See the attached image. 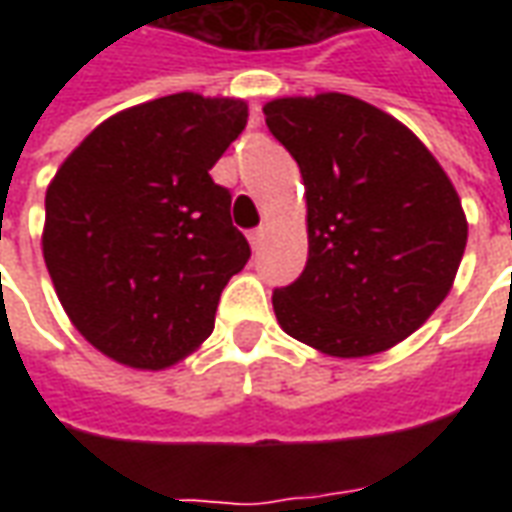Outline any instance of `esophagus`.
<instances>
[{
    "label": "esophagus",
    "instance_id": "34e87169",
    "mask_svg": "<svg viewBox=\"0 0 512 512\" xmlns=\"http://www.w3.org/2000/svg\"><path fill=\"white\" fill-rule=\"evenodd\" d=\"M263 238H266V230H263V227H257V230H252V233H249V244H252V249H260V244H263Z\"/></svg>",
    "mask_w": 512,
    "mask_h": 512
}]
</instances>
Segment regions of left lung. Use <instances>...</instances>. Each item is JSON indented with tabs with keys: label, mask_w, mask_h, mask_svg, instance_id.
<instances>
[{
	"label": "left lung",
	"mask_w": 512,
	"mask_h": 512,
	"mask_svg": "<svg viewBox=\"0 0 512 512\" xmlns=\"http://www.w3.org/2000/svg\"><path fill=\"white\" fill-rule=\"evenodd\" d=\"M263 115L307 197L310 255L274 290L279 326L340 359L406 340L447 299L466 249L447 172L400 120L354 95L274 98Z\"/></svg>",
	"instance_id": "obj_1"
}]
</instances>
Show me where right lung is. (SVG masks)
Instances as JSON below:
<instances>
[{
  "label": "right lung",
  "instance_id": "add662e5",
  "mask_svg": "<svg viewBox=\"0 0 512 512\" xmlns=\"http://www.w3.org/2000/svg\"><path fill=\"white\" fill-rule=\"evenodd\" d=\"M246 101L175 93L84 136L46 189L43 260L84 340L120 365L164 370L213 332L224 285L249 260L213 164Z\"/></svg>",
  "mask_w": 512,
  "mask_h": 512
}]
</instances>
